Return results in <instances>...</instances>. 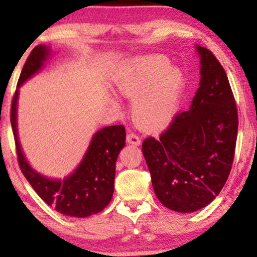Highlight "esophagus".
Here are the masks:
<instances>
[{"instance_id":"1","label":"esophagus","mask_w":257,"mask_h":257,"mask_svg":"<svg viewBox=\"0 0 257 257\" xmlns=\"http://www.w3.org/2000/svg\"><path fill=\"white\" fill-rule=\"evenodd\" d=\"M126 143L131 144V145L139 146L141 145V139L139 138L137 134H133V133H131V134L126 135Z\"/></svg>"}]
</instances>
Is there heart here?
Listing matches in <instances>:
<instances>
[{
	"mask_svg": "<svg viewBox=\"0 0 257 257\" xmlns=\"http://www.w3.org/2000/svg\"><path fill=\"white\" fill-rule=\"evenodd\" d=\"M120 95L134 100L133 117L141 128L157 131L178 113L186 87L184 72L162 55L133 59L113 78ZM114 102V101H113Z\"/></svg>",
	"mask_w": 257,
	"mask_h": 257,
	"instance_id": "heart-1",
	"label": "heart"
}]
</instances>
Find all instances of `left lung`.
Returning <instances> with one entry per match:
<instances>
[{"label": "left lung", "instance_id": "left-lung-1", "mask_svg": "<svg viewBox=\"0 0 257 257\" xmlns=\"http://www.w3.org/2000/svg\"><path fill=\"white\" fill-rule=\"evenodd\" d=\"M196 49L200 81L190 108L158 140L149 138L143 144L156 196L178 213L199 210L221 192L238 132L237 106L225 70L210 51L198 44Z\"/></svg>", "mask_w": 257, "mask_h": 257}]
</instances>
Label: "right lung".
Listing matches in <instances>:
<instances>
[{
	"mask_svg": "<svg viewBox=\"0 0 257 257\" xmlns=\"http://www.w3.org/2000/svg\"><path fill=\"white\" fill-rule=\"evenodd\" d=\"M52 49L46 44L35 47L23 67L16 95L12 101L11 122L20 169L36 193L48 205L66 216L88 217L104 210L113 196L116 161L125 145V128L110 125L91 137L83 158L71 174L64 179L48 178L38 173L26 159L18 135V100L19 89L26 81L43 69L51 58Z\"/></svg>",
	"mask_w": 257,
	"mask_h": 257,
	"instance_id": "add662e5",
	"label": "right lung"
}]
</instances>
